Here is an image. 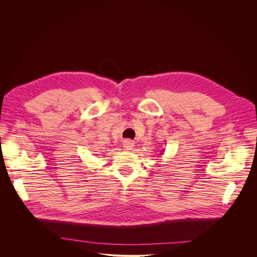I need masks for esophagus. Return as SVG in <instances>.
I'll return each mask as SVG.
<instances>
[{
  "instance_id": "obj_1",
  "label": "esophagus",
  "mask_w": 257,
  "mask_h": 257,
  "mask_svg": "<svg viewBox=\"0 0 257 257\" xmlns=\"http://www.w3.org/2000/svg\"><path fill=\"white\" fill-rule=\"evenodd\" d=\"M123 147L125 150H132L134 148V143L131 141H124L123 142Z\"/></svg>"
}]
</instances>
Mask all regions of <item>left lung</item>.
<instances>
[{
	"mask_svg": "<svg viewBox=\"0 0 257 257\" xmlns=\"http://www.w3.org/2000/svg\"><path fill=\"white\" fill-rule=\"evenodd\" d=\"M163 152H165V151H160V154H159V155H163V154H164Z\"/></svg>",
	"mask_w": 257,
	"mask_h": 257,
	"instance_id": "1",
	"label": "left lung"
}]
</instances>
